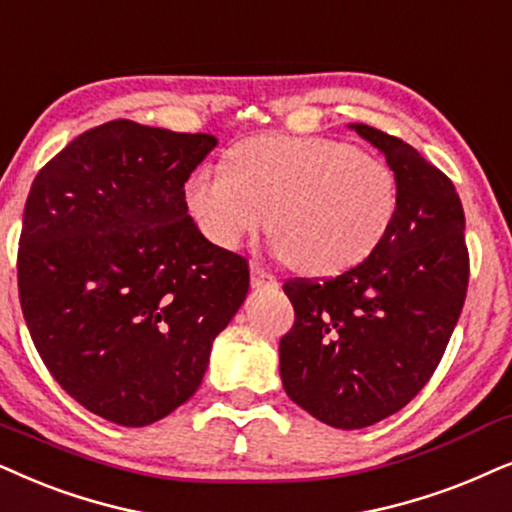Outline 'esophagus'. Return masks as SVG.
Segmentation results:
<instances>
[{
	"label": "esophagus",
	"instance_id": "1",
	"mask_svg": "<svg viewBox=\"0 0 512 512\" xmlns=\"http://www.w3.org/2000/svg\"><path fill=\"white\" fill-rule=\"evenodd\" d=\"M251 287L254 289H275L277 277L270 275L268 270H263L258 263H251Z\"/></svg>",
	"mask_w": 512,
	"mask_h": 512
}]
</instances>
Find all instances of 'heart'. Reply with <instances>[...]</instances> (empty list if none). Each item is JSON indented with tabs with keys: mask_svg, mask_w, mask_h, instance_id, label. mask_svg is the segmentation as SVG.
<instances>
[{
	"mask_svg": "<svg viewBox=\"0 0 512 512\" xmlns=\"http://www.w3.org/2000/svg\"><path fill=\"white\" fill-rule=\"evenodd\" d=\"M183 202L216 247L237 249L270 223L277 256L305 275L331 277L374 254L400 197L388 164L350 143L270 134L235 145L228 167H197Z\"/></svg>",
	"mask_w": 512,
	"mask_h": 512,
	"instance_id": "heart-1",
	"label": "heart"
}]
</instances>
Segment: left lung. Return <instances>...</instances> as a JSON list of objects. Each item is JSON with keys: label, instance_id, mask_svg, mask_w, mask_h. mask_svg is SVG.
<instances>
[{"label": "left lung", "instance_id": "obj_1", "mask_svg": "<svg viewBox=\"0 0 512 512\" xmlns=\"http://www.w3.org/2000/svg\"><path fill=\"white\" fill-rule=\"evenodd\" d=\"M386 157L397 216L367 261L322 284H284L296 310L280 341V376L298 407L327 426H374L428 383L468 289L466 216L454 183L421 152L348 124Z\"/></svg>", "mask_w": 512, "mask_h": 512}]
</instances>
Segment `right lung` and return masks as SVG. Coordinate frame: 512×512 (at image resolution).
<instances>
[{"label": "right lung", "mask_w": 512, "mask_h": 512, "mask_svg": "<svg viewBox=\"0 0 512 512\" xmlns=\"http://www.w3.org/2000/svg\"><path fill=\"white\" fill-rule=\"evenodd\" d=\"M216 145L115 119L32 181L18 249L25 324L65 393L117 426L188 402L249 294L247 261L211 244L183 202Z\"/></svg>", "instance_id": "1"}]
</instances>
